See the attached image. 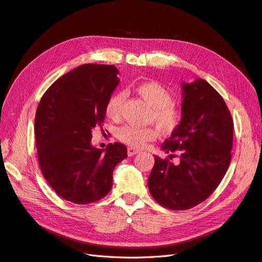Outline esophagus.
Here are the masks:
<instances>
[{
  "mask_svg": "<svg viewBox=\"0 0 262 262\" xmlns=\"http://www.w3.org/2000/svg\"><path fill=\"white\" fill-rule=\"evenodd\" d=\"M138 153H139V149H136L134 147H128V155L129 156H134Z\"/></svg>",
  "mask_w": 262,
  "mask_h": 262,
  "instance_id": "obj_1",
  "label": "esophagus"
}]
</instances>
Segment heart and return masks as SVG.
Returning <instances> with one entry per match:
<instances>
[{
  "label": "heart",
  "mask_w": 262,
  "mask_h": 262,
  "mask_svg": "<svg viewBox=\"0 0 262 262\" xmlns=\"http://www.w3.org/2000/svg\"><path fill=\"white\" fill-rule=\"evenodd\" d=\"M133 91L152 107V112L148 116L149 122H155L165 133H171L178 128L182 120V112L172 102L173 96L168 89L161 83L150 81L136 85ZM124 98L123 92L110 95L105 107L106 116L109 119L118 121L121 118ZM157 137L158 130L154 126L124 125L118 132L119 140L133 147H143L147 142L155 140Z\"/></svg>",
  "instance_id": "obj_1"
}]
</instances>
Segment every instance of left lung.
I'll return each instance as SVG.
<instances>
[{"label":"left lung","instance_id":"8db88e82","mask_svg":"<svg viewBox=\"0 0 262 262\" xmlns=\"http://www.w3.org/2000/svg\"><path fill=\"white\" fill-rule=\"evenodd\" d=\"M182 90V120L162 144L166 153H179L180 162L155 156L147 180L157 203L181 211L207 200L217 188L231 164L234 134L223 97L207 81L198 78Z\"/></svg>","mask_w":262,"mask_h":262}]
</instances>
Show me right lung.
Returning <instances> with one entry per match:
<instances>
[{"label":"right lung","instance_id":"obj_1","mask_svg":"<svg viewBox=\"0 0 262 262\" xmlns=\"http://www.w3.org/2000/svg\"><path fill=\"white\" fill-rule=\"evenodd\" d=\"M115 66L83 64L58 78L39 102L35 136L45 179L62 199L90 204L106 196L113 172L128 156L121 143L106 150L92 146V131L102 130L105 107L119 78Z\"/></svg>","mask_w":262,"mask_h":262}]
</instances>
